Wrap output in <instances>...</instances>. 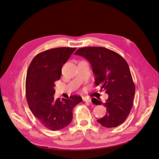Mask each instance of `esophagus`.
<instances>
[{
  "instance_id": "1",
  "label": "esophagus",
  "mask_w": 159,
  "mask_h": 159,
  "mask_svg": "<svg viewBox=\"0 0 159 159\" xmlns=\"http://www.w3.org/2000/svg\"><path fill=\"white\" fill-rule=\"evenodd\" d=\"M83 101L84 102H91V100H90V99H88V98H83Z\"/></svg>"
}]
</instances>
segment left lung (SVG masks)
I'll return each instance as SVG.
<instances>
[{
	"label": "left lung",
	"instance_id": "left-lung-1",
	"mask_svg": "<svg viewBox=\"0 0 159 159\" xmlns=\"http://www.w3.org/2000/svg\"><path fill=\"white\" fill-rule=\"evenodd\" d=\"M75 55L84 57L92 65L95 84L109 96L105 103L93 98L94 104H102L107 114L97 121L107 128L122 124L128 116L133 104L135 86L129 66L118 53L104 47H84Z\"/></svg>",
	"mask_w": 159,
	"mask_h": 159
}]
</instances>
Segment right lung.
<instances>
[{
  "instance_id": "1",
  "label": "right lung",
  "mask_w": 159,
  "mask_h": 159,
  "mask_svg": "<svg viewBox=\"0 0 159 159\" xmlns=\"http://www.w3.org/2000/svg\"><path fill=\"white\" fill-rule=\"evenodd\" d=\"M76 48L61 47L38 53L31 61L26 79V96L34 116L49 129L56 131L69 125L74 107L82 101L80 96L54 99V82L61 74L63 65Z\"/></svg>"
}]
</instances>
